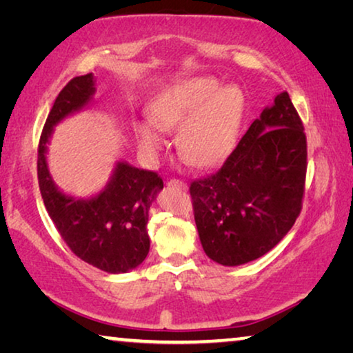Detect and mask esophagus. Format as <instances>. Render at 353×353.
Listing matches in <instances>:
<instances>
[{
	"label": "esophagus",
	"instance_id": "1",
	"mask_svg": "<svg viewBox=\"0 0 353 353\" xmlns=\"http://www.w3.org/2000/svg\"><path fill=\"white\" fill-rule=\"evenodd\" d=\"M167 186L180 189V191H186V189H188V184L184 183V181H181V180H170V181H167Z\"/></svg>",
	"mask_w": 353,
	"mask_h": 353
}]
</instances>
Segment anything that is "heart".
I'll use <instances>...</instances> for the list:
<instances>
[{
  "label": "heart",
  "instance_id": "b5f03b06",
  "mask_svg": "<svg viewBox=\"0 0 353 353\" xmlns=\"http://www.w3.org/2000/svg\"><path fill=\"white\" fill-rule=\"evenodd\" d=\"M245 93L216 77H191L167 86L148 104L150 121L134 124L139 150L154 159L165 146L164 135L176 134V148L189 165L205 169L235 146L245 118Z\"/></svg>",
  "mask_w": 353,
  "mask_h": 353
}]
</instances>
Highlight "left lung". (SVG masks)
Instances as JSON below:
<instances>
[{"label":"left lung","instance_id":"obj_1","mask_svg":"<svg viewBox=\"0 0 353 353\" xmlns=\"http://www.w3.org/2000/svg\"><path fill=\"white\" fill-rule=\"evenodd\" d=\"M303 129L283 91L252 121L221 169L191 183L200 243L216 263L252 262L295 224L306 178Z\"/></svg>","mask_w":353,"mask_h":353}]
</instances>
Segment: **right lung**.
Masks as SVG:
<instances>
[{"mask_svg":"<svg viewBox=\"0 0 353 353\" xmlns=\"http://www.w3.org/2000/svg\"><path fill=\"white\" fill-rule=\"evenodd\" d=\"M94 83L93 74L80 75L58 94L41 134L37 178L47 213L70 251L96 268L120 274L137 268L148 256L146 222L151 203L164 188L161 176L118 161L105 186L82 199L63 192L47 164L53 128L93 102Z\"/></svg>","mask_w":353,"mask_h":353,"instance_id":"1","label":"right lung"}]
</instances>
